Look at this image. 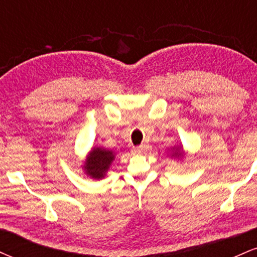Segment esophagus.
Here are the masks:
<instances>
[{
    "label": "esophagus",
    "mask_w": 257,
    "mask_h": 257,
    "mask_svg": "<svg viewBox=\"0 0 257 257\" xmlns=\"http://www.w3.org/2000/svg\"><path fill=\"white\" fill-rule=\"evenodd\" d=\"M146 147H147L146 145H140V146H137V147H134V149H133V151H134V153H137V155H141V153L145 152Z\"/></svg>",
    "instance_id": "esophagus-1"
}]
</instances>
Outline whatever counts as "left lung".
Instances as JSON below:
<instances>
[{
    "label": "left lung",
    "mask_w": 257,
    "mask_h": 257,
    "mask_svg": "<svg viewBox=\"0 0 257 257\" xmlns=\"http://www.w3.org/2000/svg\"><path fill=\"white\" fill-rule=\"evenodd\" d=\"M173 156H182V153H181V152H178V151H176L175 153H174Z\"/></svg>",
    "instance_id": "8db88e82"
}]
</instances>
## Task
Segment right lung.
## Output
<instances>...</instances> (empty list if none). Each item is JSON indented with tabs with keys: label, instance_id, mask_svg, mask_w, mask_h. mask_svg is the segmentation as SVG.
I'll use <instances>...</instances> for the list:
<instances>
[{
	"label": "right lung",
	"instance_id": "add662e5",
	"mask_svg": "<svg viewBox=\"0 0 257 257\" xmlns=\"http://www.w3.org/2000/svg\"><path fill=\"white\" fill-rule=\"evenodd\" d=\"M113 159L114 155L111 151L105 149H94L85 162V173L94 179L104 178Z\"/></svg>",
	"mask_w": 257,
	"mask_h": 257
}]
</instances>
